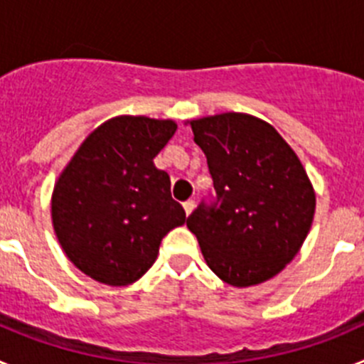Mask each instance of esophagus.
Listing matches in <instances>:
<instances>
[{
  "label": "esophagus",
  "mask_w": 364,
  "mask_h": 364,
  "mask_svg": "<svg viewBox=\"0 0 364 364\" xmlns=\"http://www.w3.org/2000/svg\"><path fill=\"white\" fill-rule=\"evenodd\" d=\"M195 210V200H188V202H184V211H186V215H191V211Z\"/></svg>",
  "instance_id": "34e87169"
}]
</instances>
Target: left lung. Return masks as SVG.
<instances>
[{
	"label": "left lung",
	"instance_id": "obj_1",
	"mask_svg": "<svg viewBox=\"0 0 364 364\" xmlns=\"http://www.w3.org/2000/svg\"><path fill=\"white\" fill-rule=\"evenodd\" d=\"M188 124L217 191L215 205L200 204L188 218L204 260L237 288L275 277L314 222L306 169L277 129L252 114L220 112Z\"/></svg>",
	"mask_w": 364,
	"mask_h": 364
}]
</instances>
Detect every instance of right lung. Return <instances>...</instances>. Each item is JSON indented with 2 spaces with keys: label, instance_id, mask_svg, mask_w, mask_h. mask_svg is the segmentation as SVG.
I'll return each mask as SVG.
<instances>
[{
  "label": "right lung",
  "instance_id": "right-lung-1",
  "mask_svg": "<svg viewBox=\"0 0 364 364\" xmlns=\"http://www.w3.org/2000/svg\"><path fill=\"white\" fill-rule=\"evenodd\" d=\"M175 131L173 120L114 117L83 140L58 176L54 233L70 262L95 281H138L164 237L186 222L169 175L153 162Z\"/></svg>",
  "mask_w": 364,
  "mask_h": 364
}]
</instances>
